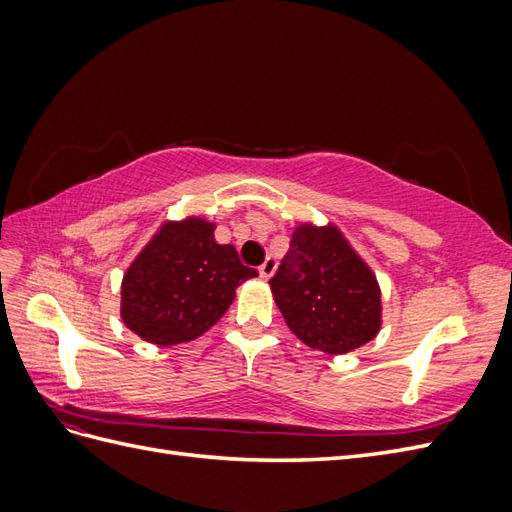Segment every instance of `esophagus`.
<instances>
[{"label":"esophagus","mask_w":512,"mask_h":512,"mask_svg":"<svg viewBox=\"0 0 512 512\" xmlns=\"http://www.w3.org/2000/svg\"><path fill=\"white\" fill-rule=\"evenodd\" d=\"M275 269H277V260L269 256V258L258 267V273H260L262 280H269V277L275 273Z\"/></svg>","instance_id":"34e87169"}]
</instances>
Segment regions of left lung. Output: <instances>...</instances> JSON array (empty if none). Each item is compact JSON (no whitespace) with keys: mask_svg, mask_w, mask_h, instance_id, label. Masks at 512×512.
Segmentation results:
<instances>
[{"mask_svg":"<svg viewBox=\"0 0 512 512\" xmlns=\"http://www.w3.org/2000/svg\"><path fill=\"white\" fill-rule=\"evenodd\" d=\"M269 284L288 329L309 348L344 354L380 331L376 277L333 226L294 230Z\"/></svg>","mask_w":512,"mask_h":512,"instance_id":"left-lung-1","label":"left lung"}]
</instances>
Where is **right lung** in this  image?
<instances>
[{
	"label": "right lung",
	"mask_w": 512,
	"mask_h": 512,
	"mask_svg": "<svg viewBox=\"0 0 512 512\" xmlns=\"http://www.w3.org/2000/svg\"><path fill=\"white\" fill-rule=\"evenodd\" d=\"M256 269L232 245L213 239V224L168 222L132 262L121 284V318L145 342L175 346L209 331Z\"/></svg>",
	"instance_id": "right-lung-1"
}]
</instances>
